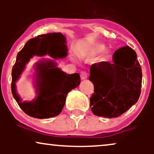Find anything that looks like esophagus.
<instances>
[{
	"mask_svg": "<svg viewBox=\"0 0 154 154\" xmlns=\"http://www.w3.org/2000/svg\"><path fill=\"white\" fill-rule=\"evenodd\" d=\"M80 77H81V79H87V78H88V74H87V72H84V71L81 72V73H80Z\"/></svg>",
	"mask_w": 154,
	"mask_h": 154,
	"instance_id": "1",
	"label": "esophagus"
}]
</instances>
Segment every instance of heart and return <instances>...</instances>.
Returning a JSON list of instances; mask_svg holds the SVG:
<instances>
[{"instance_id": "1", "label": "heart", "mask_w": 154, "mask_h": 154, "mask_svg": "<svg viewBox=\"0 0 154 154\" xmlns=\"http://www.w3.org/2000/svg\"><path fill=\"white\" fill-rule=\"evenodd\" d=\"M104 48H105V46H104L103 45H97V46L95 47V52H96V53L100 52V51L103 50Z\"/></svg>"}]
</instances>
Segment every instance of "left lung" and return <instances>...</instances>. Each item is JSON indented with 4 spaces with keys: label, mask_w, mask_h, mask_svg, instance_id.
<instances>
[{
    "label": "left lung",
    "mask_w": 154,
    "mask_h": 154,
    "mask_svg": "<svg viewBox=\"0 0 154 154\" xmlns=\"http://www.w3.org/2000/svg\"><path fill=\"white\" fill-rule=\"evenodd\" d=\"M112 63L91 65L89 80L94 85L90 106L96 116L115 118L137 103L141 93L142 69L135 51L129 46L116 50Z\"/></svg>",
    "instance_id": "obj_1"
}]
</instances>
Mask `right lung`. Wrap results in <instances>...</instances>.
Here are the masks:
<instances>
[{
    "mask_svg": "<svg viewBox=\"0 0 154 154\" xmlns=\"http://www.w3.org/2000/svg\"><path fill=\"white\" fill-rule=\"evenodd\" d=\"M66 38L61 33H48L32 38L26 42L23 48L17 54L15 64L12 69L11 92L19 107L27 115L38 119H46L58 116L62 111L66 95L70 91L77 88L80 83V77L77 73L67 75L56 66L52 60L40 61L37 65V85L38 96L32 101H22L16 91V82L24 71L26 64L33 56H45L48 54L54 59L62 58L59 53L63 52L66 56ZM48 75L50 77L44 83V90L40 88L43 78ZM48 88L49 93H45Z\"/></svg>",
    "mask_w": 154,
    "mask_h": 154,
    "instance_id": "obj_1",
    "label": "right lung"
}]
</instances>
